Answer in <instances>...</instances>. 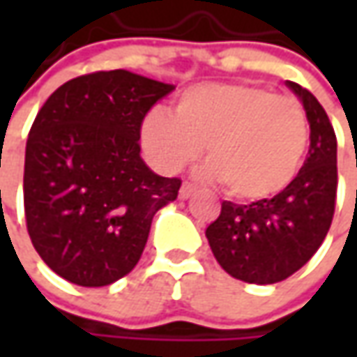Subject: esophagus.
I'll list each match as a JSON object with an SVG mask.
<instances>
[{
    "label": "esophagus",
    "mask_w": 357,
    "mask_h": 357,
    "mask_svg": "<svg viewBox=\"0 0 357 357\" xmlns=\"http://www.w3.org/2000/svg\"><path fill=\"white\" fill-rule=\"evenodd\" d=\"M195 190H197V185H192V183H183L181 190H178V197H181V199H188V197H192Z\"/></svg>",
    "instance_id": "1"
}]
</instances>
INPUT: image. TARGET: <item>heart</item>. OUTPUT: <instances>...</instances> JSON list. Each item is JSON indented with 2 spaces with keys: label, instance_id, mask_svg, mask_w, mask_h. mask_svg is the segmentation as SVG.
Here are the masks:
<instances>
[{
  "label": "heart",
  "instance_id": "1",
  "mask_svg": "<svg viewBox=\"0 0 357 357\" xmlns=\"http://www.w3.org/2000/svg\"><path fill=\"white\" fill-rule=\"evenodd\" d=\"M310 143L304 107L258 83H202L183 93L174 115L153 111L143 144L158 169L174 172L206 144L204 174L234 199L258 200L284 190Z\"/></svg>",
  "mask_w": 357,
  "mask_h": 357
}]
</instances>
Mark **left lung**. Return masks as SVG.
I'll return each mask as SVG.
<instances>
[{"label": "left lung", "mask_w": 357, "mask_h": 357, "mask_svg": "<svg viewBox=\"0 0 357 357\" xmlns=\"http://www.w3.org/2000/svg\"><path fill=\"white\" fill-rule=\"evenodd\" d=\"M300 97L310 123V151L294 181L272 199L222 202L206 228L214 258L232 278L276 284L308 262L326 238L337 190V141L324 107L308 89L286 83Z\"/></svg>", "instance_id": "left-lung-1"}]
</instances>
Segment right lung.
I'll return each mask as SVG.
<instances>
[{"mask_svg": "<svg viewBox=\"0 0 357 357\" xmlns=\"http://www.w3.org/2000/svg\"><path fill=\"white\" fill-rule=\"evenodd\" d=\"M174 89L125 69L67 81L35 117L23 171L27 232L41 260L77 286H107L137 266L153 216L176 199L141 158V125Z\"/></svg>", "mask_w": 357, "mask_h": 357, "instance_id": "obj_1", "label": "right lung"}]
</instances>
